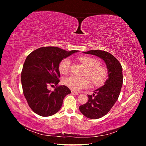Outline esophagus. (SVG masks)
<instances>
[{
    "mask_svg": "<svg viewBox=\"0 0 146 146\" xmlns=\"http://www.w3.org/2000/svg\"><path fill=\"white\" fill-rule=\"evenodd\" d=\"M71 92H72V94H76V95H78V92H76V91H71Z\"/></svg>",
    "mask_w": 146,
    "mask_h": 146,
    "instance_id": "34e87169",
    "label": "esophagus"
}]
</instances>
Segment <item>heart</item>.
<instances>
[{
  "label": "heart",
  "instance_id": "b5f03b06",
  "mask_svg": "<svg viewBox=\"0 0 146 146\" xmlns=\"http://www.w3.org/2000/svg\"><path fill=\"white\" fill-rule=\"evenodd\" d=\"M79 60L87 68L86 74L90 77L95 85H100L104 83L108 77V70L104 66L99 65V61L98 60L90 56H82L79 58ZM70 65V60L69 58H66L61 60L58 66L60 72L67 74ZM89 78L88 76H70L64 78L63 83L70 90L77 91L90 86L91 79Z\"/></svg>",
  "mask_w": 146,
  "mask_h": 146
}]
</instances>
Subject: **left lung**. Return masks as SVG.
I'll return each instance as SVG.
<instances>
[{"mask_svg":"<svg viewBox=\"0 0 146 146\" xmlns=\"http://www.w3.org/2000/svg\"><path fill=\"white\" fill-rule=\"evenodd\" d=\"M83 53L99 57L104 61L108 70V78L104 85L96 90L92 95H88L87 102L79 107L86 117L99 119L107 114L117 100L123 83L122 68L115 57L107 52L91 50Z\"/></svg>","mask_w":146,"mask_h":146,"instance_id":"1","label":"left lung"}]
</instances>
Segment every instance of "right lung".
Wrapping results in <instances>:
<instances>
[{
	"label": "right lung",
	"instance_id": "add662e5",
	"mask_svg": "<svg viewBox=\"0 0 146 146\" xmlns=\"http://www.w3.org/2000/svg\"><path fill=\"white\" fill-rule=\"evenodd\" d=\"M79 52H69L56 47H41L27 56L21 73V83L29 107L41 116L54 115L60 110L65 96L70 91L64 85L56 86L54 91L48 85L60 82V61Z\"/></svg>",
	"mask_w": 146,
	"mask_h": 146
}]
</instances>
